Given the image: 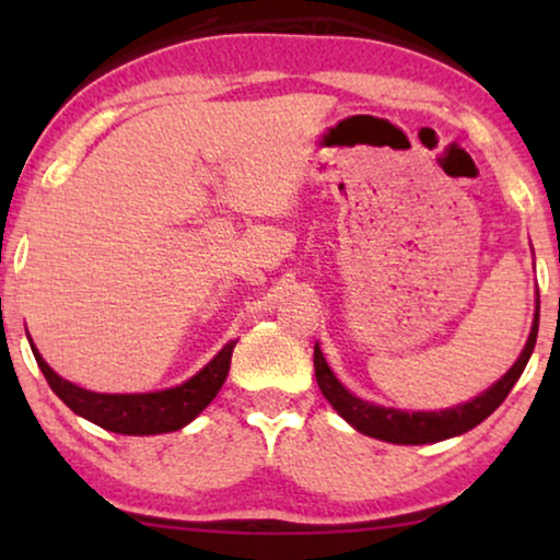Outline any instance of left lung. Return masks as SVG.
<instances>
[{"instance_id": "obj_1", "label": "left lung", "mask_w": 560, "mask_h": 560, "mask_svg": "<svg viewBox=\"0 0 560 560\" xmlns=\"http://www.w3.org/2000/svg\"><path fill=\"white\" fill-rule=\"evenodd\" d=\"M538 324H540V301L535 305V318L530 336L523 354L517 357V362L510 366V372L502 380H497L487 393L474 397L471 402L456 405V408H446L439 412H408V410H395V408H382V405L366 402L362 397L351 395L347 387L336 380L331 366L326 364L324 354H320L318 343L313 349V366H316V382L320 393L328 402L334 405V410L347 420L349 425H354L359 433L372 435V439L387 441V443H400V446H420V443H439L454 435H462L471 428H477L481 420L492 416V412L504 402V397L510 395V389L515 387V382L523 374L527 359H530L535 349V339H538Z\"/></svg>"}]
</instances>
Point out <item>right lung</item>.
I'll use <instances>...</instances> for the list:
<instances>
[{
  "instance_id": "right-lung-1",
  "label": "right lung",
  "mask_w": 560,
  "mask_h": 560,
  "mask_svg": "<svg viewBox=\"0 0 560 560\" xmlns=\"http://www.w3.org/2000/svg\"><path fill=\"white\" fill-rule=\"evenodd\" d=\"M30 347H33L37 366H40L45 380H48L50 389L75 416L86 418L112 433L158 435L180 431L183 425H188L217 397L229 374L236 341H229L201 372L194 374L188 382H183V385L140 395H109L83 389L73 385V382L58 377L40 357V351L35 349V343H30Z\"/></svg>"
}]
</instances>
